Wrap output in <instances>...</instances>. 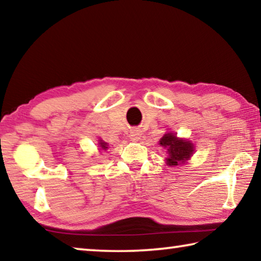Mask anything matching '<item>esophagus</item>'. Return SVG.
<instances>
[{
	"instance_id": "1",
	"label": "esophagus",
	"mask_w": 261,
	"mask_h": 261,
	"mask_svg": "<svg viewBox=\"0 0 261 261\" xmlns=\"http://www.w3.org/2000/svg\"><path fill=\"white\" fill-rule=\"evenodd\" d=\"M141 137V132L139 130H132L130 134V138L134 141H138Z\"/></svg>"
}]
</instances>
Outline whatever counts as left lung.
I'll return each mask as SVG.
<instances>
[{
    "instance_id": "8db88e82",
    "label": "left lung",
    "mask_w": 261,
    "mask_h": 261,
    "mask_svg": "<svg viewBox=\"0 0 261 261\" xmlns=\"http://www.w3.org/2000/svg\"><path fill=\"white\" fill-rule=\"evenodd\" d=\"M160 145L168 148L169 156L167 158V163L169 166H177L184 162L192 155L193 145L190 141L178 139L174 134H166L160 139Z\"/></svg>"
}]
</instances>
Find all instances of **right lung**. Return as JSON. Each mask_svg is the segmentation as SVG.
Returning <instances> with one entry per match:
<instances>
[{
    "label": "right lung",
    "mask_w": 261,
    "mask_h": 261,
    "mask_svg": "<svg viewBox=\"0 0 261 261\" xmlns=\"http://www.w3.org/2000/svg\"><path fill=\"white\" fill-rule=\"evenodd\" d=\"M100 147L101 148H103V149H106L107 148V143H105V141H102V140H100Z\"/></svg>",
    "instance_id": "add662e5"
}]
</instances>
